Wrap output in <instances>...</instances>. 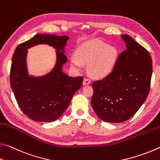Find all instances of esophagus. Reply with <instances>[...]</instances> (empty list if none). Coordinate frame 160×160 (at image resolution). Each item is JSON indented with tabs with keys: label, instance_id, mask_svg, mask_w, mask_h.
<instances>
[{
	"label": "esophagus",
	"instance_id": "obj_1",
	"mask_svg": "<svg viewBox=\"0 0 160 160\" xmlns=\"http://www.w3.org/2000/svg\"><path fill=\"white\" fill-rule=\"evenodd\" d=\"M91 83V80L88 78H84L83 81V85H88Z\"/></svg>",
	"mask_w": 160,
	"mask_h": 160
}]
</instances>
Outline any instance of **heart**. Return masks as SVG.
<instances>
[{
	"label": "heart",
	"mask_w": 160,
	"mask_h": 160,
	"mask_svg": "<svg viewBox=\"0 0 160 160\" xmlns=\"http://www.w3.org/2000/svg\"><path fill=\"white\" fill-rule=\"evenodd\" d=\"M70 58L71 65L77 69L82 64L88 65V73L93 77L108 76L113 69L118 56L116 48L99 40H93L80 45Z\"/></svg>",
	"instance_id": "1"
}]
</instances>
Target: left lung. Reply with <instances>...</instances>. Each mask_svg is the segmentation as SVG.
Segmentation results:
<instances>
[{
	"label": "left lung",
	"instance_id": "1",
	"mask_svg": "<svg viewBox=\"0 0 160 160\" xmlns=\"http://www.w3.org/2000/svg\"><path fill=\"white\" fill-rule=\"evenodd\" d=\"M126 49L120 54L111 74L92 84L91 106L99 118L108 122L129 120L150 92L152 74L149 52L131 37L122 35Z\"/></svg>",
	"mask_w": 160,
	"mask_h": 160
}]
</instances>
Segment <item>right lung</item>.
<instances>
[{"mask_svg":"<svg viewBox=\"0 0 160 160\" xmlns=\"http://www.w3.org/2000/svg\"><path fill=\"white\" fill-rule=\"evenodd\" d=\"M69 39L67 35L39 34L15 49L10 68V86L18 106L29 118L49 122L57 120L82 87L83 77H72L63 72V66L67 62L64 53ZM42 43L56 49V65L43 76L30 75L27 66V49Z\"/></svg>","mask_w":160,"mask_h":160,"instance_id":"obj_1","label":"right lung"}]
</instances>
